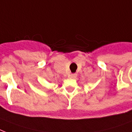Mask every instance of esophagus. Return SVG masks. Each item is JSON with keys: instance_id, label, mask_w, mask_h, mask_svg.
Masks as SVG:
<instances>
[{"instance_id": "obj_1", "label": "esophagus", "mask_w": 132, "mask_h": 132, "mask_svg": "<svg viewBox=\"0 0 132 132\" xmlns=\"http://www.w3.org/2000/svg\"><path fill=\"white\" fill-rule=\"evenodd\" d=\"M76 76H77V74H76V73H72V74H71V78H75Z\"/></svg>"}]
</instances>
